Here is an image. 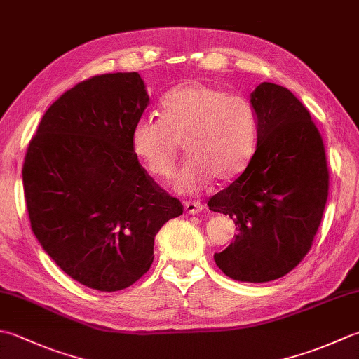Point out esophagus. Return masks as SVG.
Here are the masks:
<instances>
[{"label": "esophagus", "mask_w": 359, "mask_h": 359, "mask_svg": "<svg viewBox=\"0 0 359 359\" xmlns=\"http://www.w3.org/2000/svg\"><path fill=\"white\" fill-rule=\"evenodd\" d=\"M184 207H185V212L189 215H199L203 212V208H205L201 202H196V201L185 202Z\"/></svg>", "instance_id": "esophagus-1"}]
</instances>
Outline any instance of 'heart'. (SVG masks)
Wrapping results in <instances>:
<instances>
[{"instance_id": "heart-1", "label": "heart", "mask_w": 359, "mask_h": 359, "mask_svg": "<svg viewBox=\"0 0 359 359\" xmlns=\"http://www.w3.org/2000/svg\"><path fill=\"white\" fill-rule=\"evenodd\" d=\"M255 140L257 115L248 97L196 81L172 88L161 102V116L140 118L130 135L133 152L161 179L174 174L184 144L188 160L174 185L187 193L213 179L235 180L248 166Z\"/></svg>"}]
</instances>
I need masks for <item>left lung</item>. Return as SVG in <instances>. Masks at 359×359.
Returning a JSON list of instances; mask_svg holds the SVG:
<instances>
[{
	"mask_svg": "<svg viewBox=\"0 0 359 359\" xmlns=\"http://www.w3.org/2000/svg\"><path fill=\"white\" fill-rule=\"evenodd\" d=\"M257 149L240 177L208 201L240 233L215 262L238 282L286 276L310 252L328 198L324 140L290 90L263 82L250 95Z\"/></svg>",
	"mask_w": 359,
	"mask_h": 359,
	"instance_id": "left-lung-1",
	"label": "left lung"
}]
</instances>
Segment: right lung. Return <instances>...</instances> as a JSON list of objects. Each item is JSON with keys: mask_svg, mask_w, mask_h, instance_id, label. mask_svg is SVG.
Masks as SVG:
<instances>
[{"mask_svg": "<svg viewBox=\"0 0 359 359\" xmlns=\"http://www.w3.org/2000/svg\"><path fill=\"white\" fill-rule=\"evenodd\" d=\"M147 105L138 73L93 76L53 102L27 146L31 229L59 268L91 290L114 292L142 278L157 231L184 213L132 149Z\"/></svg>", "mask_w": 359, "mask_h": 359, "instance_id": "obj_1", "label": "right lung"}]
</instances>
